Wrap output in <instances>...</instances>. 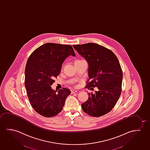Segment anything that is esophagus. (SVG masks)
Segmentation results:
<instances>
[{
    "instance_id": "esophagus-1",
    "label": "esophagus",
    "mask_w": 150,
    "mask_h": 150,
    "mask_svg": "<svg viewBox=\"0 0 150 150\" xmlns=\"http://www.w3.org/2000/svg\"><path fill=\"white\" fill-rule=\"evenodd\" d=\"M77 92V90H72V91H71V93L73 94L74 93H76Z\"/></svg>"
}]
</instances>
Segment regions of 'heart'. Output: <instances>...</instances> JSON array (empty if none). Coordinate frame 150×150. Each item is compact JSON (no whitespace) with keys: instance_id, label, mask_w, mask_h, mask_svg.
<instances>
[{"instance_id":"b5f03b06","label":"heart","mask_w":150,"mask_h":150,"mask_svg":"<svg viewBox=\"0 0 150 150\" xmlns=\"http://www.w3.org/2000/svg\"><path fill=\"white\" fill-rule=\"evenodd\" d=\"M81 61V60H76V61H75V62H77V61Z\"/></svg>"}]
</instances>
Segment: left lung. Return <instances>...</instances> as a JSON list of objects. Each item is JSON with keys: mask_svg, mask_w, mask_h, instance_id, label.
<instances>
[{"mask_svg": "<svg viewBox=\"0 0 150 150\" xmlns=\"http://www.w3.org/2000/svg\"><path fill=\"white\" fill-rule=\"evenodd\" d=\"M73 46L89 65L90 81L86 88L98 89L95 93H88V100L81 104L83 111L94 117L105 115L112 109L121 93L123 73L117 57L111 50L98 44Z\"/></svg>", "mask_w": 150, "mask_h": 150, "instance_id": "left-lung-1", "label": "left lung"}]
</instances>
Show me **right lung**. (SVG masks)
Listing matches in <instances>:
<instances>
[{
  "instance_id": "right-lung-1",
  "label": "right lung",
  "mask_w": 150,
  "mask_h": 150,
  "mask_svg": "<svg viewBox=\"0 0 150 150\" xmlns=\"http://www.w3.org/2000/svg\"><path fill=\"white\" fill-rule=\"evenodd\" d=\"M70 55L75 56L71 45L47 43L34 50L29 57L25 72V86L33 108L45 117L61 112L71 94L67 88L52 89L54 79L58 76L61 65Z\"/></svg>"
}]
</instances>
